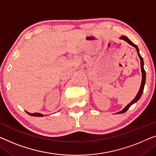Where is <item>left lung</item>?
<instances>
[{
  "mask_svg": "<svg viewBox=\"0 0 156 156\" xmlns=\"http://www.w3.org/2000/svg\"><path fill=\"white\" fill-rule=\"evenodd\" d=\"M120 39H122V40H124L125 41H126L128 43L129 45H131L133 46V47H134L136 48V51H137L138 52V55L139 58H140V61H141V73H142V80H141V87H140V89H139V92L137 93V94H136V96L135 97V98H134L133 100H132L130 103L127 105L126 107L122 109V111H120V112H118V113H123L125 112H126V111L128 110L129 108L131 106L132 104L135 103V102L137 101L139 99H140V97H141V95H142V93H143V91H144V85H145V82H146V73H145V70L144 69V61H143V58L141 57V56L140 55V54H139V49L137 48V46H136L135 44H134L132 42L129 40V39H128L127 38L126 36H122L120 37Z\"/></svg>",
  "mask_w": 156,
  "mask_h": 156,
  "instance_id": "8db88e82",
  "label": "left lung"
}]
</instances>
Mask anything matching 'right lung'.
Returning <instances> with one entry per match:
<instances>
[{
  "mask_svg": "<svg viewBox=\"0 0 156 156\" xmlns=\"http://www.w3.org/2000/svg\"><path fill=\"white\" fill-rule=\"evenodd\" d=\"M27 113L29 115H32V116H39V117H42V116H43V114H41V113H29V112H27Z\"/></svg>",
  "mask_w": 156,
  "mask_h": 156,
  "instance_id": "obj_1",
  "label": "right lung"
}]
</instances>
